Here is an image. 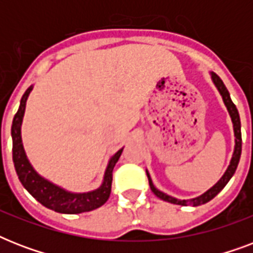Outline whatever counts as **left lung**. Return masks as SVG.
<instances>
[{
    "label": "left lung",
    "instance_id": "obj_1",
    "mask_svg": "<svg viewBox=\"0 0 253 253\" xmlns=\"http://www.w3.org/2000/svg\"><path fill=\"white\" fill-rule=\"evenodd\" d=\"M211 77H212V81H214V84L216 85L218 87V90L219 93L222 94L223 97V101H224V105L227 106V110L231 115V119H232V123H234V132H235V151H234V155H232V159H231V163H230V166H228L227 170L224 173L222 178H220L218 182H216L211 189H209L208 192L204 193L202 196L197 197V198H193V200H177V198H173V197L168 196V194H164L163 192L158 190V189L155 188L154 184H152V181H151V177L150 174L147 173V177H148V182H150V188L151 190L154 192V194L156 197H159L160 200L163 201H167V202H170V204H174V205H181V206H189V205H193V206H197V205H204L209 201H211L214 197L218 194V193L222 190V189L226 186L230 178L234 176V173L236 170V167L239 164V160H240V155H242V132H240V118H239V113H238V109H236L235 103L232 102L231 98H230V93H228L227 87L226 85L223 84V81L220 80V77L215 73H211Z\"/></svg>",
    "mask_w": 253,
    "mask_h": 253
}]
</instances>
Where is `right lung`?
Masks as SVG:
<instances>
[{
	"instance_id": "right-lung-1",
	"label": "right lung",
	"mask_w": 253,
	"mask_h": 253,
	"mask_svg": "<svg viewBox=\"0 0 253 253\" xmlns=\"http://www.w3.org/2000/svg\"><path fill=\"white\" fill-rule=\"evenodd\" d=\"M30 91H31V86L25 91V94L22 97L21 105H19L17 114L14 115L13 126H11L13 162L15 170H17L18 178L22 182V185L38 202H41L47 209H51L53 211L61 212V214H81V212L90 211V210H94V209L102 206L110 197L113 169H114L123 150H119L111 158L110 163L107 166L106 173H105L102 186L94 192L72 194V193H68L63 189L57 188L56 185L45 181L34 170L31 164L26 158L25 150L22 146L21 125L23 114H25L26 101H27Z\"/></svg>"
}]
</instances>
